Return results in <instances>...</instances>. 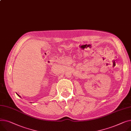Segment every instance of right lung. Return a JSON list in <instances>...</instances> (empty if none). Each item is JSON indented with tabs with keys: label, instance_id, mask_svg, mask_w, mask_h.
I'll use <instances>...</instances> for the list:
<instances>
[{
	"label": "right lung",
	"instance_id": "add662e5",
	"mask_svg": "<svg viewBox=\"0 0 131 131\" xmlns=\"http://www.w3.org/2000/svg\"><path fill=\"white\" fill-rule=\"evenodd\" d=\"M16 94H17V93H16ZM17 95H18V96H19V97H20V96H19V95H18V94H17Z\"/></svg>",
	"mask_w": 131,
	"mask_h": 131
}]
</instances>
